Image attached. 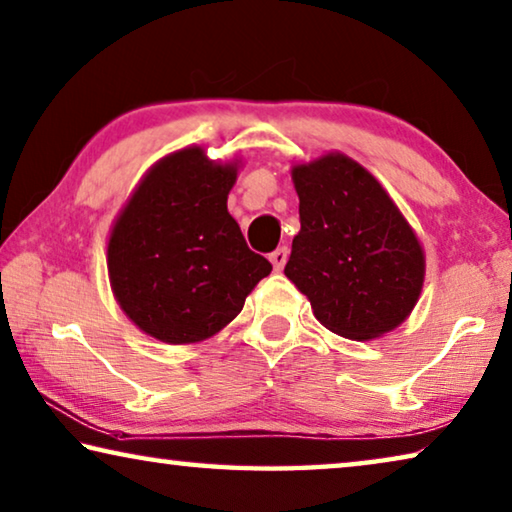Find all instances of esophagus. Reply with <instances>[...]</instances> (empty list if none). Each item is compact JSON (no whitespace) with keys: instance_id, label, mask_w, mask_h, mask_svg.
Here are the masks:
<instances>
[{"instance_id":"obj_1","label":"esophagus","mask_w":512,"mask_h":512,"mask_svg":"<svg viewBox=\"0 0 512 512\" xmlns=\"http://www.w3.org/2000/svg\"><path fill=\"white\" fill-rule=\"evenodd\" d=\"M287 257H289V250H287V248H278V250H273V253L269 255L271 264H273V269H275V271H282V269H285Z\"/></svg>"}]
</instances>
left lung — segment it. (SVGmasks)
Returning a JSON list of instances; mask_svg holds the SVG:
<instances>
[{"instance_id":"obj_1","label":"left lung","mask_w":512,"mask_h":512,"mask_svg":"<svg viewBox=\"0 0 512 512\" xmlns=\"http://www.w3.org/2000/svg\"><path fill=\"white\" fill-rule=\"evenodd\" d=\"M300 232L285 275L328 330L373 339L394 330L419 300L424 250L369 170L326 154L291 170Z\"/></svg>"}]
</instances>
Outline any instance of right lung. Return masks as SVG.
I'll list each match as a JSON object with an SVG mask.
<instances>
[{
    "mask_svg": "<svg viewBox=\"0 0 512 512\" xmlns=\"http://www.w3.org/2000/svg\"><path fill=\"white\" fill-rule=\"evenodd\" d=\"M237 166L202 148L161 159L113 225L107 264L113 294L143 332L166 344L216 335L271 273L227 212Z\"/></svg>",
    "mask_w": 512,
    "mask_h": 512,
    "instance_id": "right-lung-1",
    "label": "right lung"
}]
</instances>
